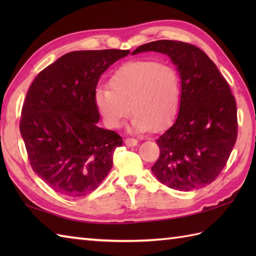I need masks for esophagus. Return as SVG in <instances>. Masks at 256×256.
Listing matches in <instances>:
<instances>
[{
  "label": "esophagus",
  "instance_id": "34e87169",
  "mask_svg": "<svg viewBox=\"0 0 256 256\" xmlns=\"http://www.w3.org/2000/svg\"><path fill=\"white\" fill-rule=\"evenodd\" d=\"M124 143H125V145H128V146H135V145H138V140L126 138L124 140Z\"/></svg>",
  "mask_w": 256,
  "mask_h": 256
}]
</instances>
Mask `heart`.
Returning a JSON list of instances; mask_svg holds the SVG:
<instances>
[{
	"instance_id": "obj_1",
	"label": "heart",
	"mask_w": 256,
	"mask_h": 256,
	"mask_svg": "<svg viewBox=\"0 0 256 256\" xmlns=\"http://www.w3.org/2000/svg\"><path fill=\"white\" fill-rule=\"evenodd\" d=\"M110 90L99 86L94 103L108 128H118L130 110L128 131H160L177 114L180 79L170 64L134 60L122 64L108 80Z\"/></svg>"
}]
</instances>
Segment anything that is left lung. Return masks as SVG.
<instances>
[{
  "label": "left lung",
  "mask_w": 256,
  "mask_h": 256,
  "mask_svg": "<svg viewBox=\"0 0 256 256\" xmlns=\"http://www.w3.org/2000/svg\"><path fill=\"white\" fill-rule=\"evenodd\" d=\"M146 52L167 55L180 79L178 114L156 140L160 157L150 170L170 188H202L219 176L236 144L234 96L214 62L198 47L162 40L140 46L132 55Z\"/></svg>",
  "instance_id": "obj_1"
}]
</instances>
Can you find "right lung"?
<instances>
[{
  "mask_svg": "<svg viewBox=\"0 0 256 256\" xmlns=\"http://www.w3.org/2000/svg\"><path fill=\"white\" fill-rule=\"evenodd\" d=\"M130 50H78L46 67L22 108L20 135L30 166L56 192L82 197L99 186L123 140L98 126L94 91L101 74Z\"/></svg>",
  "mask_w": 256,
  "mask_h": 256,
  "instance_id": "add662e5",
  "label": "right lung"
}]
</instances>
